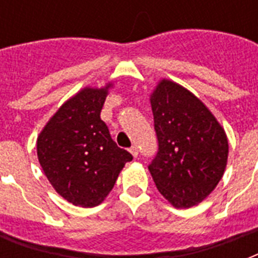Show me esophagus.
<instances>
[{"instance_id":"1","label":"esophagus","mask_w":258,"mask_h":258,"mask_svg":"<svg viewBox=\"0 0 258 258\" xmlns=\"http://www.w3.org/2000/svg\"><path fill=\"white\" fill-rule=\"evenodd\" d=\"M130 153L133 154V157H134V158H137V157H138V154H139V151H138V147H137V146H133V147L130 149Z\"/></svg>"}]
</instances>
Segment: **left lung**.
Instances as JSON below:
<instances>
[{"instance_id": "8db88e82", "label": "left lung", "mask_w": 258, "mask_h": 258, "mask_svg": "<svg viewBox=\"0 0 258 258\" xmlns=\"http://www.w3.org/2000/svg\"><path fill=\"white\" fill-rule=\"evenodd\" d=\"M158 153L149 165L155 186L175 208L204 201L224 175L228 138L206 105L162 80L151 95Z\"/></svg>"}]
</instances>
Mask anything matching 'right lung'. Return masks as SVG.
I'll use <instances>...</instances> for the list:
<instances>
[{
	"mask_svg": "<svg viewBox=\"0 0 258 258\" xmlns=\"http://www.w3.org/2000/svg\"><path fill=\"white\" fill-rule=\"evenodd\" d=\"M108 87L84 88L75 95L37 139L38 161L50 184L62 198L82 208L100 204L125 163L133 161L100 119Z\"/></svg>",
	"mask_w": 258,
	"mask_h": 258,
	"instance_id": "right-lung-1",
	"label": "right lung"
}]
</instances>
